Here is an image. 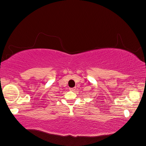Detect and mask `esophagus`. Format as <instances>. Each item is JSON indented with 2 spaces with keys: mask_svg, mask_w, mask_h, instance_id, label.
Returning <instances> with one entry per match:
<instances>
[{
  "mask_svg": "<svg viewBox=\"0 0 146 146\" xmlns=\"http://www.w3.org/2000/svg\"><path fill=\"white\" fill-rule=\"evenodd\" d=\"M76 88H70L69 90L71 91H74L75 90H76Z\"/></svg>",
  "mask_w": 146,
  "mask_h": 146,
  "instance_id": "1",
  "label": "esophagus"
}]
</instances>
